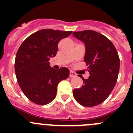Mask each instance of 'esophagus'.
<instances>
[{"label":"esophagus","instance_id":"1","mask_svg":"<svg viewBox=\"0 0 133 133\" xmlns=\"http://www.w3.org/2000/svg\"><path fill=\"white\" fill-rule=\"evenodd\" d=\"M77 76V75H76V73H75L74 72H72V71H70V75H69V77H70V78H72V77H75Z\"/></svg>","mask_w":133,"mask_h":133}]
</instances>
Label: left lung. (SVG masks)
Returning a JSON list of instances; mask_svg holds the SVG:
<instances>
[{"instance_id":"left-lung-1","label":"left lung","mask_w":133,"mask_h":133,"mask_svg":"<svg viewBox=\"0 0 133 133\" xmlns=\"http://www.w3.org/2000/svg\"><path fill=\"white\" fill-rule=\"evenodd\" d=\"M72 35L85 45L84 61L90 74L87 79L78 76L83 84L74 89V98L83 107L97 106L107 98L117 83L120 67L118 52L110 40L96 31L86 30Z\"/></svg>"}]
</instances>
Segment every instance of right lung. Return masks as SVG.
Segmentation results:
<instances>
[{
  "label": "right lung",
  "mask_w": 133,
  "mask_h": 133,
  "mask_svg": "<svg viewBox=\"0 0 133 133\" xmlns=\"http://www.w3.org/2000/svg\"><path fill=\"white\" fill-rule=\"evenodd\" d=\"M72 31L43 29L32 34L22 43L16 55L15 69L18 83L30 101L39 105L52 101L57 86L69 77L66 67L51 68L49 62L58 50V43Z\"/></svg>",
  "instance_id": "add662e5"
}]
</instances>
